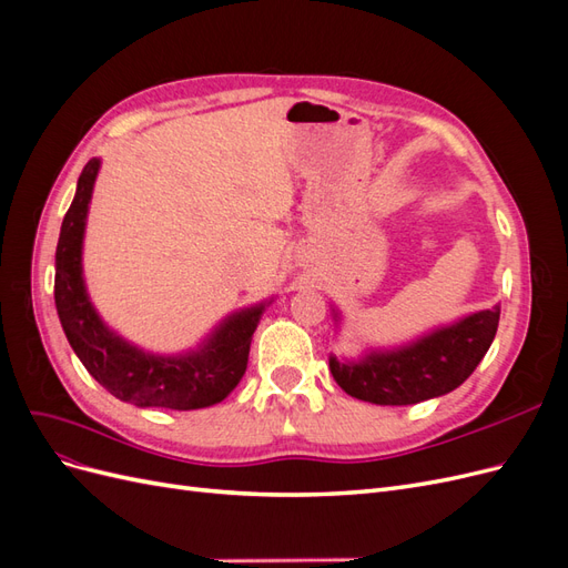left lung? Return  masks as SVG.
Here are the masks:
<instances>
[{
    "mask_svg": "<svg viewBox=\"0 0 568 568\" xmlns=\"http://www.w3.org/2000/svg\"><path fill=\"white\" fill-rule=\"evenodd\" d=\"M336 326L341 311L332 305ZM500 307L462 315L405 343L367 348L357 357L329 355L336 384L357 400L374 405H417L462 386L488 353Z\"/></svg>",
    "mask_w": 568,
    "mask_h": 568,
    "instance_id": "obj_1",
    "label": "left lung"
}]
</instances>
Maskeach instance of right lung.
<instances>
[{
  "mask_svg": "<svg viewBox=\"0 0 568 568\" xmlns=\"http://www.w3.org/2000/svg\"><path fill=\"white\" fill-rule=\"evenodd\" d=\"M99 168L101 159H92L80 173L57 244L54 301L68 343L84 369L123 403L165 409L222 403L242 382L253 332L274 296L225 315L194 348L182 353H151L113 332L97 313L82 270L84 227Z\"/></svg>",
  "mask_w": 568,
  "mask_h": 568,
  "instance_id": "add662e5",
  "label": "right lung"
}]
</instances>
